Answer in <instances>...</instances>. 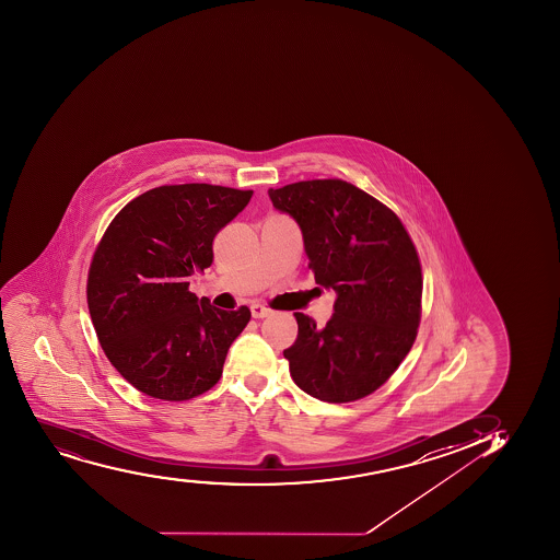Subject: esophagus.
Masks as SVG:
<instances>
[{
	"label": "esophagus",
	"instance_id": "esophagus-1",
	"mask_svg": "<svg viewBox=\"0 0 560 560\" xmlns=\"http://www.w3.org/2000/svg\"><path fill=\"white\" fill-rule=\"evenodd\" d=\"M249 311H252V317H255V319H262V317H268L271 314L270 308H266V306L259 305V303H254V305L249 306Z\"/></svg>",
	"mask_w": 560,
	"mask_h": 560
}]
</instances>
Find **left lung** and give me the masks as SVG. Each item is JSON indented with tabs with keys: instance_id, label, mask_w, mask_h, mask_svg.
<instances>
[{
	"instance_id": "8db88e82",
	"label": "left lung",
	"mask_w": 560,
	"mask_h": 560,
	"mask_svg": "<svg viewBox=\"0 0 560 560\" xmlns=\"http://www.w3.org/2000/svg\"><path fill=\"white\" fill-rule=\"evenodd\" d=\"M303 233L316 283L336 292L325 327L295 312L283 354L295 385L328 404L374 393L409 354L420 325V260L398 217L339 178L268 189Z\"/></svg>"
}]
</instances>
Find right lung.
<instances>
[{"mask_svg":"<svg viewBox=\"0 0 560 560\" xmlns=\"http://www.w3.org/2000/svg\"><path fill=\"white\" fill-rule=\"evenodd\" d=\"M252 194L161 186L124 206L104 233L89 268V314L107 360L140 393L183 401L219 382L249 311H221L188 287Z\"/></svg>","mask_w":560,"mask_h":560,"instance_id":"add662e5","label":"right lung"}]
</instances>
